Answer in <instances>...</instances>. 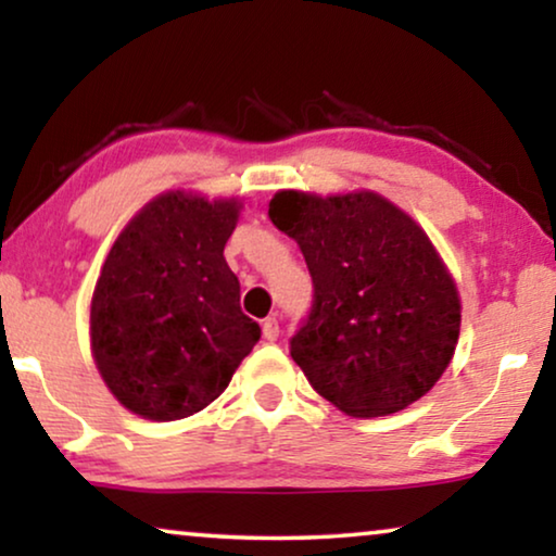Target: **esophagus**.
Here are the masks:
<instances>
[{"instance_id":"1","label":"esophagus","mask_w":556,"mask_h":556,"mask_svg":"<svg viewBox=\"0 0 556 556\" xmlns=\"http://www.w3.org/2000/svg\"><path fill=\"white\" fill-rule=\"evenodd\" d=\"M263 337H265V341H276L280 337V326H278L276 316H268L263 321Z\"/></svg>"}]
</instances>
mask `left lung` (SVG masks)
I'll list each match as a JSON object with an SVG mask.
<instances>
[{
	"mask_svg": "<svg viewBox=\"0 0 556 556\" xmlns=\"http://www.w3.org/2000/svg\"><path fill=\"white\" fill-rule=\"evenodd\" d=\"M273 225L301 245L314 301L291 356L314 390L354 417L405 409L453 359L460 301L420 227L375 192H278Z\"/></svg>",
	"mask_w": 556,
	"mask_h": 556,
	"instance_id": "1",
	"label": "left lung"
}]
</instances>
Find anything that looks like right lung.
I'll return each mask as SVG.
<instances>
[{"mask_svg":"<svg viewBox=\"0 0 556 556\" xmlns=\"http://www.w3.org/2000/svg\"><path fill=\"white\" fill-rule=\"evenodd\" d=\"M235 223V200L169 192L113 242L90 303V344L109 390L131 413H200L261 339L223 255Z\"/></svg>","mask_w":556,"mask_h":556,"instance_id":"add662e5","label":"right lung"}]
</instances>
